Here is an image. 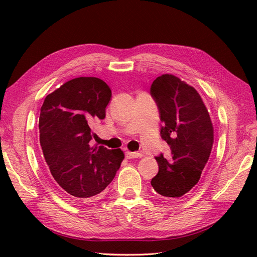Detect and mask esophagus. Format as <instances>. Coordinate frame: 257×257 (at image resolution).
Returning <instances> with one entry per match:
<instances>
[{
    "label": "esophagus",
    "mask_w": 257,
    "mask_h": 257,
    "mask_svg": "<svg viewBox=\"0 0 257 257\" xmlns=\"http://www.w3.org/2000/svg\"><path fill=\"white\" fill-rule=\"evenodd\" d=\"M143 157V155L139 154V152H132V151H125V158L127 159H136V158Z\"/></svg>",
    "instance_id": "esophagus-1"
}]
</instances>
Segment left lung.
<instances>
[{
    "instance_id": "8db88e82",
    "label": "left lung",
    "mask_w": 257,
    "mask_h": 257,
    "mask_svg": "<svg viewBox=\"0 0 257 257\" xmlns=\"http://www.w3.org/2000/svg\"><path fill=\"white\" fill-rule=\"evenodd\" d=\"M150 94L159 109L161 138L170 155L156 157L159 166L151 185L167 198H180L199 182L214 143L209 111L199 92L176 76L157 77Z\"/></svg>"
}]
</instances>
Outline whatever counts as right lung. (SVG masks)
Masks as SVG:
<instances>
[{"label":"right lung","instance_id":"add662e5","mask_svg":"<svg viewBox=\"0 0 257 257\" xmlns=\"http://www.w3.org/2000/svg\"><path fill=\"white\" fill-rule=\"evenodd\" d=\"M111 90L96 77L68 80L47 95L41 108L40 143L53 178L75 200L99 194L112 181L124 155L90 146L91 123L106 117Z\"/></svg>","mask_w":257,"mask_h":257}]
</instances>
